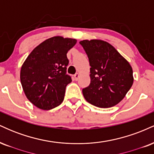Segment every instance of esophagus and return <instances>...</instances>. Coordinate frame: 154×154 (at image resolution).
<instances>
[{"mask_svg":"<svg viewBox=\"0 0 154 154\" xmlns=\"http://www.w3.org/2000/svg\"><path fill=\"white\" fill-rule=\"evenodd\" d=\"M79 73H76L75 75H74V78H75V80H77V79H78V78H79Z\"/></svg>","mask_w":154,"mask_h":154,"instance_id":"34e87169","label":"esophagus"}]
</instances>
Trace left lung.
<instances>
[{"instance_id": "left-lung-1", "label": "left lung", "mask_w": 154, "mask_h": 154, "mask_svg": "<svg viewBox=\"0 0 154 154\" xmlns=\"http://www.w3.org/2000/svg\"><path fill=\"white\" fill-rule=\"evenodd\" d=\"M89 59L91 84L82 90L88 103L110 108L125 97L133 84L130 63L110 43L101 40L79 42Z\"/></svg>"}]
</instances>
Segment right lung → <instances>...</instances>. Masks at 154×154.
<instances>
[{"mask_svg": "<svg viewBox=\"0 0 154 154\" xmlns=\"http://www.w3.org/2000/svg\"><path fill=\"white\" fill-rule=\"evenodd\" d=\"M74 38L54 36L35 47L23 63L20 80L27 99L42 110H50L63 100L71 77L66 74V54L75 44Z\"/></svg>", "mask_w": 154, "mask_h": 154, "instance_id": "add662e5", "label": "right lung"}]
</instances>
